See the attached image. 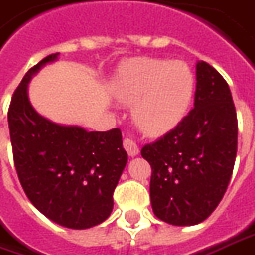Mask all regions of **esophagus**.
Masks as SVG:
<instances>
[{
    "instance_id": "1",
    "label": "esophagus",
    "mask_w": 255,
    "mask_h": 255,
    "mask_svg": "<svg viewBox=\"0 0 255 255\" xmlns=\"http://www.w3.org/2000/svg\"><path fill=\"white\" fill-rule=\"evenodd\" d=\"M123 145H124V149L127 151V154L129 155V156H136L138 152H139L138 145H136L132 139H129V138H126V139H124V142H123Z\"/></svg>"
}]
</instances>
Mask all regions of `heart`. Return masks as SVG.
<instances>
[{
  "mask_svg": "<svg viewBox=\"0 0 255 255\" xmlns=\"http://www.w3.org/2000/svg\"><path fill=\"white\" fill-rule=\"evenodd\" d=\"M195 84L186 62L139 57L120 69L113 92L121 101L134 103V119L145 132L162 135L185 119Z\"/></svg>",
  "mask_w": 255,
  "mask_h": 255,
  "instance_id": "obj_1",
  "label": "heart"
}]
</instances>
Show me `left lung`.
<instances>
[{
  "instance_id": "obj_1",
  "label": "left lung",
  "mask_w": 255,
  "mask_h": 255,
  "mask_svg": "<svg viewBox=\"0 0 255 255\" xmlns=\"http://www.w3.org/2000/svg\"><path fill=\"white\" fill-rule=\"evenodd\" d=\"M237 154V117L229 84L196 63L195 107L168 134L145 145L154 215L173 226L206 220L223 198Z\"/></svg>"
}]
</instances>
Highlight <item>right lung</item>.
I'll use <instances>...</instances> for the list:
<instances>
[{
    "mask_svg": "<svg viewBox=\"0 0 255 255\" xmlns=\"http://www.w3.org/2000/svg\"><path fill=\"white\" fill-rule=\"evenodd\" d=\"M49 55L23 76L8 111L13 163L32 205L52 222L83 230L113 212V192L128 161L119 128L106 132L50 121L33 109L28 84Z\"/></svg>",
    "mask_w": 255,
    "mask_h": 255,
    "instance_id": "add662e5",
    "label": "right lung"
}]
</instances>
